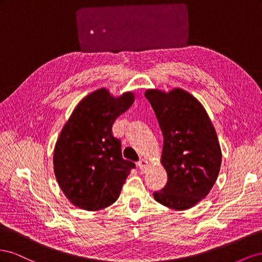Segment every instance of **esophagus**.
Instances as JSON below:
<instances>
[{
    "mask_svg": "<svg viewBox=\"0 0 262 262\" xmlns=\"http://www.w3.org/2000/svg\"><path fill=\"white\" fill-rule=\"evenodd\" d=\"M138 165H139V168H140L141 171H145L146 168H147V166H148V162H147V160H145V158H141V160L138 163Z\"/></svg>",
    "mask_w": 262,
    "mask_h": 262,
    "instance_id": "34e87169",
    "label": "esophagus"
}]
</instances>
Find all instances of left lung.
I'll list each match as a JSON object with an SVG mask.
<instances>
[{
  "instance_id": "1",
  "label": "left lung",
  "mask_w": 262,
  "mask_h": 262,
  "mask_svg": "<svg viewBox=\"0 0 262 262\" xmlns=\"http://www.w3.org/2000/svg\"><path fill=\"white\" fill-rule=\"evenodd\" d=\"M144 95L163 132L161 164L168 176L154 199L172 210L192 208L208 195L219 176L222 150L216 131L203 105L187 91L149 89Z\"/></svg>"
}]
</instances>
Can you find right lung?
Returning <instances> with one entry per match:
<instances>
[{
	"instance_id": "add662e5",
	"label": "right lung",
	"mask_w": 262,
	"mask_h": 262,
	"mask_svg": "<svg viewBox=\"0 0 262 262\" xmlns=\"http://www.w3.org/2000/svg\"><path fill=\"white\" fill-rule=\"evenodd\" d=\"M133 101V92L114 96L101 87L78 102L63 125L54 145L53 169L63 193L75 207L98 211L112 205L136 167L123 160L120 140L112 132L117 117Z\"/></svg>"
}]
</instances>
